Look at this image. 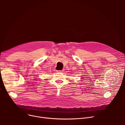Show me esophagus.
Segmentation results:
<instances>
[{
  "instance_id": "obj_1",
  "label": "esophagus",
  "mask_w": 125,
  "mask_h": 125,
  "mask_svg": "<svg viewBox=\"0 0 125 125\" xmlns=\"http://www.w3.org/2000/svg\"><path fill=\"white\" fill-rule=\"evenodd\" d=\"M63 71H64L63 70H59V71H58L57 72H59V73H61V72H63Z\"/></svg>"
}]
</instances>
